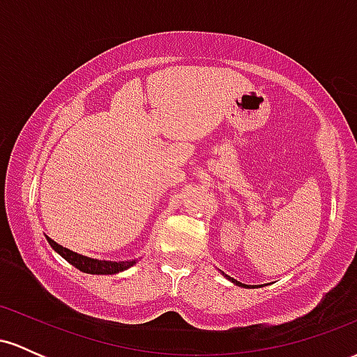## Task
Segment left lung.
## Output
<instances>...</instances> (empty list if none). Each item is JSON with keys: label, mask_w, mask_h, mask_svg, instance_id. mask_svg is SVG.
Listing matches in <instances>:
<instances>
[{"label": "left lung", "mask_w": 357, "mask_h": 357, "mask_svg": "<svg viewBox=\"0 0 357 357\" xmlns=\"http://www.w3.org/2000/svg\"><path fill=\"white\" fill-rule=\"evenodd\" d=\"M221 275H223V277H227V278H228V280H230V282H231V284H235V285H238V287H248V285L241 284V282H238V280H235V278H231L230 275H227V273H223V272H221Z\"/></svg>", "instance_id": "left-lung-1"}]
</instances>
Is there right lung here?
<instances>
[{
  "instance_id": "add662e5",
  "label": "right lung",
  "mask_w": 357,
  "mask_h": 357,
  "mask_svg": "<svg viewBox=\"0 0 357 357\" xmlns=\"http://www.w3.org/2000/svg\"><path fill=\"white\" fill-rule=\"evenodd\" d=\"M50 247L55 250L56 253L61 258L68 261V264L73 265L75 268H79L80 272L84 273H92V275H114V273L124 272V270L130 268L132 265H136L137 260H124V261H112V260H99V258H90L85 255H80V253L72 252V250L61 247V245L53 241L50 236L45 235Z\"/></svg>"
}]
</instances>
